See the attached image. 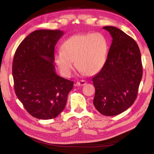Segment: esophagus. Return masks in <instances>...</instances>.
I'll return each mask as SVG.
<instances>
[{"mask_svg":"<svg viewBox=\"0 0 154 154\" xmlns=\"http://www.w3.org/2000/svg\"><path fill=\"white\" fill-rule=\"evenodd\" d=\"M85 84H86V82L85 80L79 81L76 83V85H77V86H82V85H84Z\"/></svg>","mask_w":154,"mask_h":154,"instance_id":"1","label":"esophagus"}]
</instances>
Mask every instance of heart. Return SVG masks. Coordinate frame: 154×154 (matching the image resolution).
<instances>
[{
  "instance_id": "heart-1",
  "label": "heart",
  "mask_w": 154,
  "mask_h": 154,
  "mask_svg": "<svg viewBox=\"0 0 154 154\" xmlns=\"http://www.w3.org/2000/svg\"><path fill=\"white\" fill-rule=\"evenodd\" d=\"M108 45L106 38L99 33L82 34L68 38L57 51L55 62L65 77L71 76L75 66L86 75L97 73L105 64Z\"/></svg>"
}]
</instances>
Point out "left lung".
<instances>
[{
	"instance_id": "1",
	"label": "left lung",
	"mask_w": 154,
	"mask_h": 154,
	"mask_svg": "<svg viewBox=\"0 0 154 154\" xmlns=\"http://www.w3.org/2000/svg\"><path fill=\"white\" fill-rule=\"evenodd\" d=\"M103 28L112 43L102 69L92 78L93 104L101 114L113 116L128 109L136 100L143 76L140 49L133 38L114 26Z\"/></svg>"
}]
</instances>
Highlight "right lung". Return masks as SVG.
<instances>
[{"label":"right lung","instance_id":"1","mask_svg":"<svg viewBox=\"0 0 154 154\" xmlns=\"http://www.w3.org/2000/svg\"><path fill=\"white\" fill-rule=\"evenodd\" d=\"M64 35L60 30L31 32L18 46L13 60L14 89L31 116L55 118L64 110L73 82L58 76L54 66V47Z\"/></svg>","mask_w":154,"mask_h":154}]
</instances>
